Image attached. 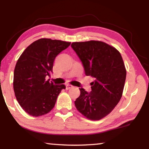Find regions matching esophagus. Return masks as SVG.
Segmentation results:
<instances>
[{
  "mask_svg": "<svg viewBox=\"0 0 149 149\" xmlns=\"http://www.w3.org/2000/svg\"><path fill=\"white\" fill-rule=\"evenodd\" d=\"M72 87H73L72 85H70V84H67V85H66V89H69L72 88Z\"/></svg>",
  "mask_w": 149,
  "mask_h": 149,
  "instance_id": "1",
  "label": "esophagus"
}]
</instances>
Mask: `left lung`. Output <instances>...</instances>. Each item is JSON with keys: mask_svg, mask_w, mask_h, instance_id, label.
Instances as JSON below:
<instances>
[{"mask_svg": "<svg viewBox=\"0 0 149 149\" xmlns=\"http://www.w3.org/2000/svg\"><path fill=\"white\" fill-rule=\"evenodd\" d=\"M71 47L82 62L85 74L95 79L90 93L79 88L75 107L87 119L98 121L111 113L122 97L126 78L123 58L117 49L99 40L74 42Z\"/></svg>", "mask_w": 149, "mask_h": 149, "instance_id": "left-lung-1", "label": "left lung"}]
</instances>
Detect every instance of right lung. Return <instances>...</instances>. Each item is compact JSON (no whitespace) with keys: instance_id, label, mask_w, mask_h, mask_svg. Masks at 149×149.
Masks as SVG:
<instances>
[{"instance_id":"right-lung-1","label":"right lung","mask_w":149,"mask_h":149,"mask_svg":"<svg viewBox=\"0 0 149 149\" xmlns=\"http://www.w3.org/2000/svg\"><path fill=\"white\" fill-rule=\"evenodd\" d=\"M70 42L42 38L30 44L17 60L13 74L16 99L28 115L39 117L54 109L57 97L66 89L64 85H54L46 77L53 72L56 57Z\"/></svg>"}]
</instances>
